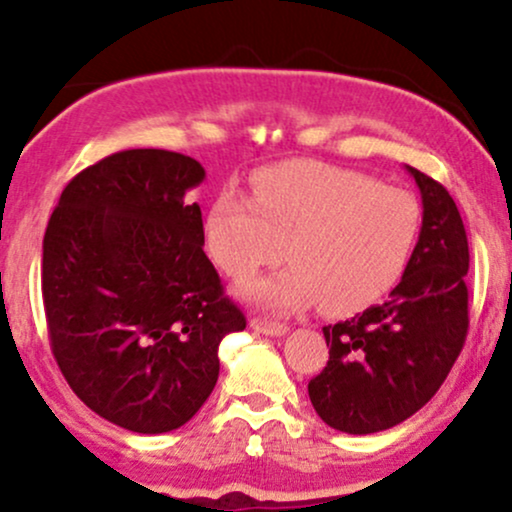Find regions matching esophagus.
Instances as JSON below:
<instances>
[{"instance_id": "obj_1", "label": "esophagus", "mask_w": 512, "mask_h": 512, "mask_svg": "<svg viewBox=\"0 0 512 512\" xmlns=\"http://www.w3.org/2000/svg\"><path fill=\"white\" fill-rule=\"evenodd\" d=\"M250 327H252V330H255V332L267 334V337H284V334L289 332V327H286L284 322L267 320V317H252Z\"/></svg>"}]
</instances>
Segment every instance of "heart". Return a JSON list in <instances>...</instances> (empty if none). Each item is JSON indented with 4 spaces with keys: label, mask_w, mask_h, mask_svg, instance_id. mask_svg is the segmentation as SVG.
Wrapping results in <instances>:
<instances>
[{
    "label": "heart",
    "mask_w": 512,
    "mask_h": 512,
    "mask_svg": "<svg viewBox=\"0 0 512 512\" xmlns=\"http://www.w3.org/2000/svg\"><path fill=\"white\" fill-rule=\"evenodd\" d=\"M419 233L414 195L315 161L257 173L252 199L226 187L204 214V245L233 279L279 262L284 252L291 257L289 267L236 289L243 301L274 313L320 301L325 313L349 315L378 303L407 272Z\"/></svg>",
    "instance_id": "1"
}]
</instances>
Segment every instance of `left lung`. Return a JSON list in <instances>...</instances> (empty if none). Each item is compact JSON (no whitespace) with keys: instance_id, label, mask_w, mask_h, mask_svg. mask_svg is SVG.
Instances as JSON below:
<instances>
[{"instance_id":"left-lung-1","label":"left lung","mask_w":512,"mask_h":512,"mask_svg":"<svg viewBox=\"0 0 512 512\" xmlns=\"http://www.w3.org/2000/svg\"><path fill=\"white\" fill-rule=\"evenodd\" d=\"M407 170L424 204L407 272L383 305L322 327L330 361L308 383L317 416L351 436L385 431L416 414L448 378L467 337L462 216L440 182Z\"/></svg>"}]
</instances>
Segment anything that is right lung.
I'll return each instance as SVG.
<instances>
[{
	"instance_id": "1",
	"label": "right lung",
	"mask_w": 512,
	"mask_h": 512,
	"mask_svg": "<svg viewBox=\"0 0 512 512\" xmlns=\"http://www.w3.org/2000/svg\"><path fill=\"white\" fill-rule=\"evenodd\" d=\"M204 178L175 151H120L64 187L45 231L52 354L76 397L127 431L187 424L219 380L221 339L245 330L187 199Z\"/></svg>"
}]
</instances>
